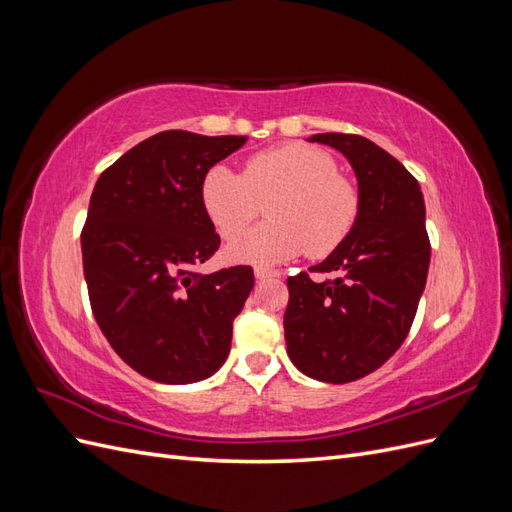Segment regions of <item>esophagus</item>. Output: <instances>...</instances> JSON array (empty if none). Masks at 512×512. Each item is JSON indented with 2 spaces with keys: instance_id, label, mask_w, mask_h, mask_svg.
<instances>
[{
  "instance_id": "esophagus-1",
  "label": "esophagus",
  "mask_w": 512,
  "mask_h": 512,
  "mask_svg": "<svg viewBox=\"0 0 512 512\" xmlns=\"http://www.w3.org/2000/svg\"><path fill=\"white\" fill-rule=\"evenodd\" d=\"M254 275H256V280H271V277H280L282 273H280V271H273V269L258 267V269L254 271Z\"/></svg>"
}]
</instances>
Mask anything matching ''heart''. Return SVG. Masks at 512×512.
<instances>
[{"label": "heart", "instance_id": "heart-1", "mask_svg": "<svg viewBox=\"0 0 512 512\" xmlns=\"http://www.w3.org/2000/svg\"><path fill=\"white\" fill-rule=\"evenodd\" d=\"M267 200L273 220L230 243V258L273 265L305 252L327 256L350 235L361 205L329 153L305 143L260 151L241 175L213 166L200 183V205L224 239L239 237Z\"/></svg>", "mask_w": 512, "mask_h": 512}]
</instances>
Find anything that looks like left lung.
Wrapping results in <instances>:
<instances>
[{"mask_svg": "<svg viewBox=\"0 0 512 512\" xmlns=\"http://www.w3.org/2000/svg\"><path fill=\"white\" fill-rule=\"evenodd\" d=\"M344 153L359 183V218L344 243L309 271L288 277L284 335L305 376L346 384L384 365L412 327L429 271L425 200L406 166L369 138L314 134Z\"/></svg>", "mask_w": 512, "mask_h": 512, "instance_id": "1", "label": "left lung"}]
</instances>
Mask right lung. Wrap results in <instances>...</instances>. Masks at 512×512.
Returning <instances> with one entry per match:
<instances>
[{"instance_id":"1","label":"right lung","mask_w":512,"mask_h":512,"mask_svg":"<svg viewBox=\"0 0 512 512\" xmlns=\"http://www.w3.org/2000/svg\"><path fill=\"white\" fill-rule=\"evenodd\" d=\"M245 141L166 130L96 181L81 232L89 303L108 344L149 380H205L230 352L232 320L250 297L254 271L200 275L194 267L220 247L200 183Z\"/></svg>"}]
</instances>
